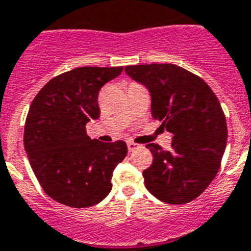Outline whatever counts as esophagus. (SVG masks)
<instances>
[{
    "label": "esophagus",
    "mask_w": 251,
    "mask_h": 251,
    "mask_svg": "<svg viewBox=\"0 0 251 251\" xmlns=\"http://www.w3.org/2000/svg\"><path fill=\"white\" fill-rule=\"evenodd\" d=\"M127 146H128V151H129V152H132V151H134L136 149L140 148V145L134 144V142H132V141H129V142H128Z\"/></svg>",
    "instance_id": "esophagus-1"
}]
</instances>
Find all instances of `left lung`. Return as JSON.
Returning <instances> with one entry per match:
<instances>
[{"instance_id":"1","label":"left lung","mask_w":251,"mask_h":251,"mask_svg":"<svg viewBox=\"0 0 251 251\" xmlns=\"http://www.w3.org/2000/svg\"><path fill=\"white\" fill-rule=\"evenodd\" d=\"M151 96V115L173 134L171 150L149 144L152 164L142 176L150 194L168 204L201 195L217 176L227 144L221 103L200 76L175 64L126 66Z\"/></svg>"}]
</instances>
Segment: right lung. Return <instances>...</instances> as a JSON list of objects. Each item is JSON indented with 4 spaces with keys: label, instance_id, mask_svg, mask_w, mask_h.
<instances>
[{
    "label": "right lung",
    "instance_id": "add662e5",
    "mask_svg": "<svg viewBox=\"0 0 251 251\" xmlns=\"http://www.w3.org/2000/svg\"><path fill=\"white\" fill-rule=\"evenodd\" d=\"M122 70L75 68L52 78L30 105L24 148L43 191L60 204L92 206L111 191L113 172L126 158L127 145L91 140L86 124L100 118L99 92Z\"/></svg>",
    "mask_w": 251,
    "mask_h": 251
}]
</instances>
